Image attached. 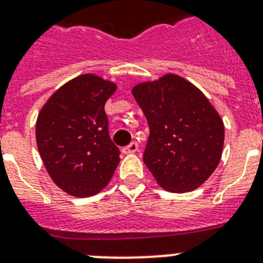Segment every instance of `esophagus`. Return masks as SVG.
Returning <instances> with one entry per match:
<instances>
[{
	"mask_svg": "<svg viewBox=\"0 0 263 263\" xmlns=\"http://www.w3.org/2000/svg\"><path fill=\"white\" fill-rule=\"evenodd\" d=\"M136 150H138V143L136 142H131L128 146L123 147L124 154H134V153H136Z\"/></svg>",
	"mask_w": 263,
	"mask_h": 263,
	"instance_id": "34e87169",
	"label": "esophagus"
}]
</instances>
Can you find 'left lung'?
<instances>
[{
	"instance_id": "left-lung-1",
	"label": "left lung",
	"mask_w": 263,
	"mask_h": 263,
	"mask_svg": "<svg viewBox=\"0 0 263 263\" xmlns=\"http://www.w3.org/2000/svg\"><path fill=\"white\" fill-rule=\"evenodd\" d=\"M150 135L143 161L157 183L188 192L209 179L221 160L224 124L198 88L177 75L132 88Z\"/></svg>"
}]
</instances>
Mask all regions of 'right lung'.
Returning <instances> with one entry per match:
<instances>
[{"instance_id":"obj_1","label":"right lung","mask_w":263,"mask_h":263,"mask_svg":"<svg viewBox=\"0 0 263 263\" xmlns=\"http://www.w3.org/2000/svg\"><path fill=\"white\" fill-rule=\"evenodd\" d=\"M115 91V83L86 73L55 91L38 115L39 154L53 181L69 195L98 194L119 165L105 113Z\"/></svg>"}]
</instances>
